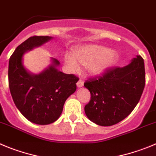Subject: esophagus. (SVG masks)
<instances>
[{
    "instance_id": "34e87169",
    "label": "esophagus",
    "mask_w": 156,
    "mask_h": 156,
    "mask_svg": "<svg viewBox=\"0 0 156 156\" xmlns=\"http://www.w3.org/2000/svg\"><path fill=\"white\" fill-rule=\"evenodd\" d=\"M83 85H84V82H83V81H82V80H81V79H80L79 81H78V82H77V86H78V87L83 86Z\"/></svg>"
}]
</instances>
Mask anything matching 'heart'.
I'll return each instance as SVG.
<instances>
[{
  "label": "heart",
  "mask_w": 156,
  "mask_h": 156,
  "mask_svg": "<svg viewBox=\"0 0 156 156\" xmlns=\"http://www.w3.org/2000/svg\"><path fill=\"white\" fill-rule=\"evenodd\" d=\"M117 55L112 50L98 45H89L77 49L75 55L64 57L66 64L73 72L80 70V64L86 66L91 75H99L107 70L116 61Z\"/></svg>",
  "instance_id": "1"
}]
</instances>
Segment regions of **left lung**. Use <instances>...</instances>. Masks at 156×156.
<instances>
[{"label":"left lung","instance_id":"8db88e82","mask_svg":"<svg viewBox=\"0 0 156 156\" xmlns=\"http://www.w3.org/2000/svg\"><path fill=\"white\" fill-rule=\"evenodd\" d=\"M145 85L144 60L137 56L124 67H111L85 81L91 99L85 112L91 121L112 126L126 118L139 102Z\"/></svg>","mask_w":156,"mask_h":156}]
</instances>
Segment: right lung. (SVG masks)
I'll return each instance as SVG.
<instances>
[{"instance_id":"add662e5","label":"right lung","mask_w":156,"mask_h":156,"mask_svg":"<svg viewBox=\"0 0 156 156\" xmlns=\"http://www.w3.org/2000/svg\"><path fill=\"white\" fill-rule=\"evenodd\" d=\"M50 39L47 36L29 37L15 49L8 65V85L15 106L29 121L41 125L54 123L59 118L66 99L75 92L79 79L73 74L59 71L56 66L60 63L56 59L40 75H30L24 68V53Z\"/></svg>"}]
</instances>
